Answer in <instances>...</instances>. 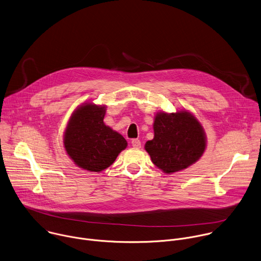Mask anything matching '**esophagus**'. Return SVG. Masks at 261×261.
Returning a JSON list of instances; mask_svg holds the SVG:
<instances>
[{
  "label": "esophagus",
  "mask_w": 261,
  "mask_h": 261,
  "mask_svg": "<svg viewBox=\"0 0 261 261\" xmlns=\"http://www.w3.org/2000/svg\"><path fill=\"white\" fill-rule=\"evenodd\" d=\"M131 143H132V146L134 147V148H140L141 147V142H140V140L139 139H132V141H131Z\"/></svg>",
  "instance_id": "34e87169"
}]
</instances>
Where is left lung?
Returning <instances> with one entry per match:
<instances>
[{"label":"left lung","mask_w":261,"mask_h":261,"mask_svg":"<svg viewBox=\"0 0 261 261\" xmlns=\"http://www.w3.org/2000/svg\"><path fill=\"white\" fill-rule=\"evenodd\" d=\"M154 138L144 148L152 162L165 173H172L195 163L205 150L203 128L187 113H159L154 122Z\"/></svg>","instance_id":"obj_1"}]
</instances>
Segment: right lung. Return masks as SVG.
<instances>
[{
	"label": "right lung",
	"instance_id": "obj_1",
	"mask_svg": "<svg viewBox=\"0 0 261 261\" xmlns=\"http://www.w3.org/2000/svg\"><path fill=\"white\" fill-rule=\"evenodd\" d=\"M104 106L82 105L74 111L65 132L67 154L89 171L100 172L109 167L127 147L126 139L104 124Z\"/></svg>",
	"mask_w": 261,
	"mask_h": 261
}]
</instances>
